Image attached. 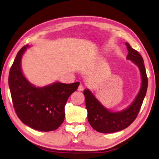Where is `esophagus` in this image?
I'll list each match as a JSON object with an SVG mask.
<instances>
[{"label": "esophagus", "mask_w": 159, "mask_h": 159, "mask_svg": "<svg viewBox=\"0 0 159 159\" xmlns=\"http://www.w3.org/2000/svg\"><path fill=\"white\" fill-rule=\"evenodd\" d=\"M83 88H84V87H83V85H82V84H80L79 86V88H78V90L79 91H83Z\"/></svg>", "instance_id": "34e87169"}]
</instances>
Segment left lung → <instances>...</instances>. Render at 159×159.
I'll use <instances>...</instances> for the list:
<instances>
[{
  "mask_svg": "<svg viewBox=\"0 0 159 159\" xmlns=\"http://www.w3.org/2000/svg\"><path fill=\"white\" fill-rule=\"evenodd\" d=\"M125 45L128 50L126 59L130 60L138 67L142 80L140 89L130 105L121 111H111L102 105L89 89H85L83 91L88 122L95 130L99 133H111L128 128L136 118L146 95L148 79L143 59L130 44L125 43Z\"/></svg>",
  "mask_w": 159,
  "mask_h": 159,
  "instance_id": "obj_1",
  "label": "left lung"
}]
</instances>
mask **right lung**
I'll return each mask as SVG.
<instances>
[{
    "instance_id": "right-lung-1",
    "label": "right lung",
    "mask_w": 159,
    "mask_h": 159,
    "mask_svg": "<svg viewBox=\"0 0 159 159\" xmlns=\"http://www.w3.org/2000/svg\"><path fill=\"white\" fill-rule=\"evenodd\" d=\"M29 45L19 51L10 70L8 83L15 111L21 122L36 130H55L65 117L64 107L79 82L36 87L23 74L21 61Z\"/></svg>"
}]
</instances>
